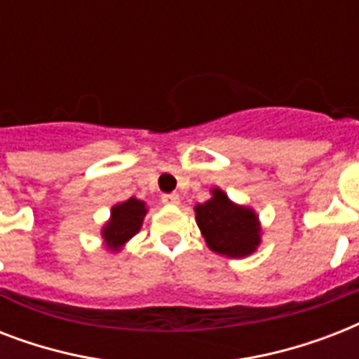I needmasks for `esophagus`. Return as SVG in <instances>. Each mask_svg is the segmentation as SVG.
<instances>
[{"instance_id": "34e87169", "label": "esophagus", "mask_w": 359, "mask_h": 359, "mask_svg": "<svg viewBox=\"0 0 359 359\" xmlns=\"http://www.w3.org/2000/svg\"><path fill=\"white\" fill-rule=\"evenodd\" d=\"M162 203H165V205H179L180 197L177 194H165V196H162Z\"/></svg>"}]
</instances>
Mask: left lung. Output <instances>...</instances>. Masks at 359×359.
<instances>
[{"mask_svg": "<svg viewBox=\"0 0 359 359\" xmlns=\"http://www.w3.org/2000/svg\"><path fill=\"white\" fill-rule=\"evenodd\" d=\"M196 219L208 248L222 255H250L261 242L255 212L233 205L224 191L214 190L212 199L197 205Z\"/></svg>", "mask_w": 359, "mask_h": 359, "instance_id": "left-lung-1", "label": "left lung"}]
</instances>
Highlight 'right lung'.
Returning a JSON list of instances; mask_svg holds the SVG:
<instances>
[{
    "label": "right lung",
    "instance_id": "add662e5",
    "mask_svg": "<svg viewBox=\"0 0 359 359\" xmlns=\"http://www.w3.org/2000/svg\"><path fill=\"white\" fill-rule=\"evenodd\" d=\"M145 212L143 201H137L134 197L111 208V219L102 231L104 238L111 250H119L126 240L132 238L140 231Z\"/></svg>",
    "mask_w": 359,
    "mask_h": 359
}]
</instances>
